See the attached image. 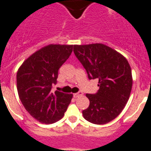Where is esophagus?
Masks as SVG:
<instances>
[{"instance_id": "34e87169", "label": "esophagus", "mask_w": 151, "mask_h": 151, "mask_svg": "<svg viewBox=\"0 0 151 151\" xmlns=\"http://www.w3.org/2000/svg\"><path fill=\"white\" fill-rule=\"evenodd\" d=\"M81 96H83V92H77V93H74V94H73V97H74V98H78V97Z\"/></svg>"}]
</instances>
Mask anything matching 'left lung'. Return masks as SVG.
<instances>
[{"label": "left lung", "instance_id": "8db88e82", "mask_svg": "<svg viewBox=\"0 0 151 151\" xmlns=\"http://www.w3.org/2000/svg\"><path fill=\"white\" fill-rule=\"evenodd\" d=\"M73 52L89 79L99 80L96 94H86L89 106L82 111L88 122L104 124L118 116L129 100L132 87L129 62L119 52L103 44L73 45Z\"/></svg>", "mask_w": 151, "mask_h": 151}]
</instances>
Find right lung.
<instances>
[{
    "mask_svg": "<svg viewBox=\"0 0 151 151\" xmlns=\"http://www.w3.org/2000/svg\"><path fill=\"white\" fill-rule=\"evenodd\" d=\"M73 51V45H48L27 58L16 75L18 94L27 111L43 124L63 117L73 95L55 91L58 71Z\"/></svg>",
    "mask_w": 151,
    "mask_h": 151,
    "instance_id": "right-lung-1",
    "label": "right lung"
}]
</instances>
